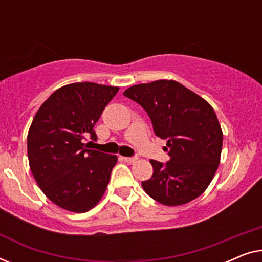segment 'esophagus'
I'll use <instances>...</instances> for the list:
<instances>
[{"label":"esophagus","mask_w":262,"mask_h":262,"mask_svg":"<svg viewBox=\"0 0 262 262\" xmlns=\"http://www.w3.org/2000/svg\"><path fill=\"white\" fill-rule=\"evenodd\" d=\"M121 159L127 163H134L135 161H137V157H121Z\"/></svg>","instance_id":"obj_1"}]
</instances>
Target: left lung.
Listing matches in <instances>:
<instances>
[{
  "label": "left lung",
  "mask_w": 262,
  "mask_h": 262,
  "mask_svg": "<svg viewBox=\"0 0 262 262\" xmlns=\"http://www.w3.org/2000/svg\"><path fill=\"white\" fill-rule=\"evenodd\" d=\"M139 103L157 137L166 139L169 161L150 160L154 173L142 187L154 200L178 206L207 188L221 160L223 134L211 105L173 80L132 85L124 92Z\"/></svg>",
  "instance_id": "left-lung-1"
}]
</instances>
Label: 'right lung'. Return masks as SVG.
I'll use <instances>...</instances> for the list:
<instances>
[{
  "mask_svg": "<svg viewBox=\"0 0 262 262\" xmlns=\"http://www.w3.org/2000/svg\"><path fill=\"white\" fill-rule=\"evenodd\" d=\"M118 87L78 82L57 89L40 106L27 136L31 171L44 194L64 210L85 212L101 199L117 156L87 149L94 125Z\"/></svg>",
  "mask_w": 262,
  "mask_h": 262,
  "instance_id": "right-lung-1",
  "label": "right lung"
}]
</instances>
